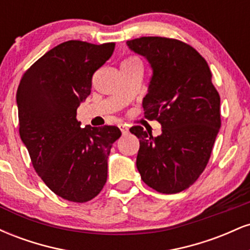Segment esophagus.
<instances>
[{
	"instance_id": "34e87169",
	"label": "esophagus",
	"mask_w": 250,
	"mask_h": 250,
	"mask_svg": "<svg viewBox=\"0 0 250 250\" xmlns=\"http://www.w3.org/2000/svg\"><path fill=\"white\" fill-rule=\"evenodd\" d=\"M119 127H120V129H121L123 135H127L129 133V128L125 125H120Z\"/></svg>"
}]
</instances>
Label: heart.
<instances>
[{
  "mask_svg": "<svg viewBox=\"0 0 250 250\" xmlns=\"http://www.w3.org/2000/svg\"><path fill=\"white\" fill-rule=\"evenodd\" d=\"M123 62H140V60L135 56H130L128 57V59H125Z\"/></svg>",
  "mask_w": 250,
  "mask_h": 250,
  "instance_id": "obj_1",
  "label": "heart"
}]
</instances>
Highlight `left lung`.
I'll list each match as a JSON object with an SVG mask.
<instances>
[{
  "instance_id": "8db88e82",
  "label": "left lung",
  "mask_w": 250,
  "mask_h": 250,
  "mask_svg": "<svg viewBox=\"0 0 250 250\" xmlns=\"http://www.w3.org/2000/svg\"><path fill=\"white\" fill-rule=\"evenodd\" d=\"M127 44L153 68L145 117L162 125L156 137L141 125L130 128L140 139L137 170L154 190L180 193L199 179L210 159L221 127L219 91L207 61L187 43L145 36Z\"/></svg>"
}]
</instances>
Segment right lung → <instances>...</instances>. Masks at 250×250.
Instances as JSON below:
<instances>
[{
	"mask_svg": "<svg viewBox=\"0 0 250 250\" xmlns=\"http://www.w3.org/2000/svg\"><path fill=\"white\" fill-rule=\"evenodd\" d=\"M114 49V42H63L40 57L17 88L20 136L33 167L51 191L71 202H88L100 194L111 146L121 136L115 125L81 128L76 119L94 73Z\"/></svg>",
	"mask_w": 250,
	"mask_h": 250,
	"instance_id": "1",
	"label": "right lung"
}]
</instances>
